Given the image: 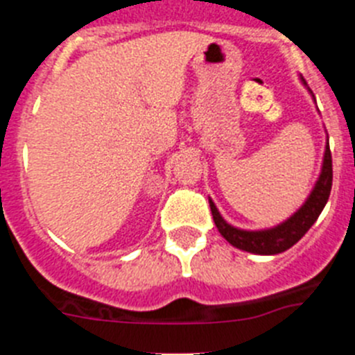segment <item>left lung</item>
I'll list each match as a JSON object with an SVG mask.
<instances>
[{"label":"left lung","instance_id":"1","mask_svg":"<svg viewBox=\"0 0 355 355\" xmlns=\"http://www.w3.org/2000/svg\"><path fill=\"white\" fill-rule=\"evenodd\" d=\"M332 188V156L329 144L325 147L324 156V167H322V174H320L318 181H316L315 188H313L311 196L307 197L302 208L290 216L286 222L279 224L277 227L265 229V231H243V229H236L233 225H229L224 220L216 209V206L209 200V208H211L213 220L218 227L222 236L234 245L236 249L247 250L252 254H279L293 247L304 234L309 231L313 224L316 222L322 209L327 205L329 196H331Z\"/></svg>","mask_w":355,"mask_h":355}]
</instances>
